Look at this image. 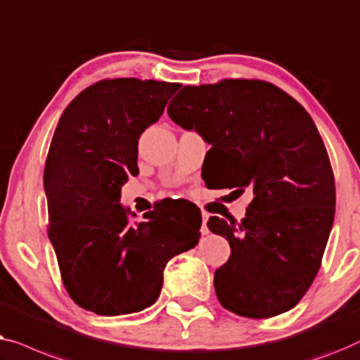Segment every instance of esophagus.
<instances>
[{"mask_svg":"<svg viewBox=\"0 0 360 360\" xmlns=\"http://www.w3.org/2000/svg\"><path fill=\"white\" fill-rule=\"evenodd\" d=\"M207 219H209V217H207L205 214L202 215V229H200L202 235H209V226H207Z\"/></svg>","mask_w":360,"mask_h":360,"instance_id":"34e87169","label":"esophagus"}]
</instances>
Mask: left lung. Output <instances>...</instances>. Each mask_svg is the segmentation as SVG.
Segmentation results:
<instances>
[{"label": "left lung", "mask_w": 360, "mask_h": 360, "mask_svg": "<svg viewBox=\"0 0 360 360\" xmlns=\"http://www.w3.org/2000/svg\"><path fill=\"white\" fill-rule=\"evenodd\" d=\"M168 115L212 145L219 187L255 194L240 225L207 221L231 248L214 277L220 303L246 318L288 311L320 269L336 205L331 163L310 114L266 81L224 79L184 86Z\"/></svg>", "instance_id": "obj_1"}]
</instances>
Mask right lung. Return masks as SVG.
<instances>
[{"label": "right lung", "mask_w": 360, "mask_h": 360, "mask_svg": "<svg viewBox=\"0 0 360 360\" xmlns=\"http://www.w3.org/2000/svg\"><path fill=\"white\" fill-rule=\"evenodd\" d=\"M181 88L155 79H103L63 110L44 171L49 238L63 285L84 310L127 315L153 305L171 257L194 248L202 217L176 215L163 202L130 224L120 202L139 174V139Z\"/></svg>", "instance_id": "right-lung-1"}]
</instances>
